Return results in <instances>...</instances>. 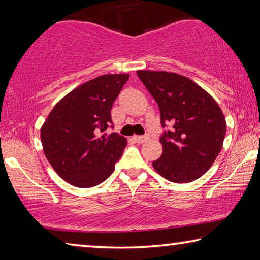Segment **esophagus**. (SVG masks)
<instances>
[{
	"mask_svg": "<svg viewBox=\"0 0 260 260\" xmlns=\"http://www.w3.org/2000/svg\"><path fill=\"white\" fill-rule=\"evenodd\" d=\"M133 140L135 141V142H138V143H143V142H146V141L149 140V136L135 135V136H133Z\"/></svg>",
	"mask_w": 260,
	"mask_h": 260,
	"instance_id": "obj_1",
	"label": "esophagus"
}]
</instances>
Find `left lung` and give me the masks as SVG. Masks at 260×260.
<instances>
[{
	"instance_id": "8db88e82",
	"label": "left lung",
	"mask_w": 260,
	"mask_h": 260,
	"mask_svg": "<svg viewBox=\"0 0 260 260\" xmlns=\"http://www.w3.org/2000/svg\"><path fill=\"white\" fill-rule=\"evenodd\" d=\"M160 110L161 156L152 167L162 178L187 183L201 178L221 151L226 119L208 91L189 78L166 71H136Z\"/></svg>"
}]
</instances>
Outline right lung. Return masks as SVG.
Listing matches in <instances>:
<instances>
[{
  "mask_svg": "<svg viewBox=\"0 0 260 260\" xmlns=\"http://www.w3.org/2000/svg\"><path fill=\"white\" fill-rule=\"evenodd\" d=\"M128 78L127 73L104 74L82 83L57 102L43 122V152L72 186H98L114 171L127 140L105 131L112 124V104Z\"/></svg>",
  "mask_w": 260,
  "mask_h": 260,
  "instance_id": "obj_1",
  "label": "right lung"
}]
</instances>
